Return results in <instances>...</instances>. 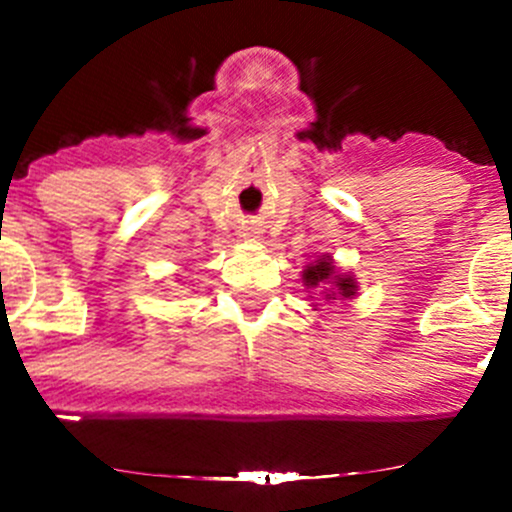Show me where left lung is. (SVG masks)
I'll use <instances>...</instances> for the list:
<instances>
[{
    "instance_id": "8db88e82",
    "label": "left lung",
    "mask_w": 512,
    "mask_h": 512,
    "mask_svg": "<svg viewBox=\"0 0 512 512\" xmlns=\"http://www.w3.org/2000/svg\"><path fill=\"white\" fill-rule=\"evenodd\" d=\"M302 280H304V285H307L309 289L322 287L324 282L334 280L332 282V292L327 294V299H337V294H339V297L352 299L354 297V289H356L352 277L334 275V265L327 260V257H322V260H317V262H314V265H309L307 270H304Z\"/></svg>"
}]
</instances>
